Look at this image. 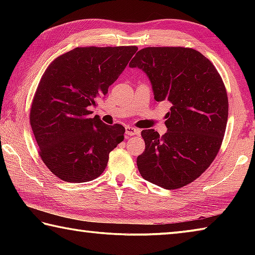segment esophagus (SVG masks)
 <instances>
[{
    "instance_id": "34e87169",
    "label": "esophagus",
    "mask_w": 255,
    "mask_h": 255,
    "mask_svg": "<svg viewBox=\"0 0 255 255\" xmlns=\"http://www.w3.org/2000/svg\"><path fill=\"white\" fill-rule=\"evenodd\" d=\"M140 130L137 128H133V127H126V136L127 137H131V136H135V135H139Z\"/></svg>"
}]
</instances>
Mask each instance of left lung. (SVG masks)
Segmentation results:
<instances>
[{
    "label": "left lung",
    "instance_id": "1",
    "mask_svg": "<svg viewBox=\"0 0 255 255\" xmlns=\"http://www.w3.org/2000/svg\"><path fill=\"white\" fill-rule=\"evenodd\" d=\"M129 66L146 73L155 100L171 105L163 136L141 130L138 171L158 187L182 188L208 169L222 146L228 117L224 82L208 58L184 47L143 48Z\"/></svg>",
    "mask_w": 255,
    "mask_h": 255
}]
</instances>
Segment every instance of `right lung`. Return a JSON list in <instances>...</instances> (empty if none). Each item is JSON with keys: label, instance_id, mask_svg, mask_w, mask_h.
Wrapping results in <instances>:
<instances>
[{"label": "right lung", "instance_id": "obj_1", "mask_svg": "<svg viewBox=\"0 0 255 255\" xmlns=\"http://www.w3.org/2000/svg\"><path fill=\"white\" fill-rule=\"evenodd\" d=\"M136 46L77 47L47 67L34 93L30 125L46 166L66 182H88L106 170L125 127L90 118Z\"/></svg>", "mask_w": 255, "mask_h": 255}]
</instances>
